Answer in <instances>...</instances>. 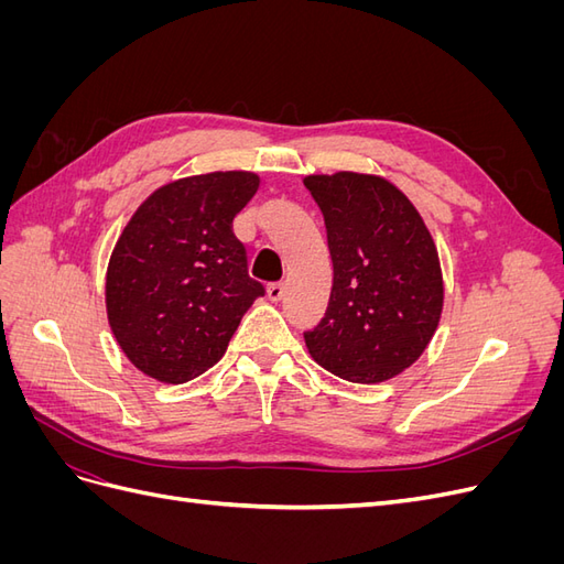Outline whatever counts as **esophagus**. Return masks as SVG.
Returning <instances> with one entry per match:
<instances>
[{
  "label": "esophagus",
  "mask_w": 564,
  "mask_h": 564,
  "mask_svg": "<svg viewBox=\"0 0 564 564\" xmlns=\"http://www.w3.org/2000/svg\"><path fill=\"white\" fill-rule=\"evenodd\" d=\"M282 296H284V284H282V282L268 284V299H270V301H280Z\"/></svg>",
  "instance_id": "34e87169"
}]
</instances>
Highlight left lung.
<instances>
[{
	"instance_id": "1",
	"label": "left lung",
	"mask_w": 564,
	"mask_h": 564,
	"mask_svg": "<svg viewBox=\"0 0 564 564\" xmlns=\"http://www.w3.org/2000/svg\"><path fill=\"white\" fill-rule=\"evenodd\" d=\"M324 216L334 263L329 305L303 332L313 360L352 383L398 377L437 329L442 272L423 218L395 185L338 172L303 181Z\"/></svg>"
}]
</instances>
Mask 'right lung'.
I'll return each instance as SVG.
<instances>
[{
	"mask_svg": "<svg viewBox=\"0 0 564 564\" xmlns=\"http://www.w3.org/2000/svg\"><path fill=\"white\" fill-rule=\"evenodd\" d=\"M259 191L249 172L169 183L131 216L110 256L108 322L148 377L185 383L224 357L265 286L249 278L232 218Z\"/></svg>",
	"mask_w": 564,
	"mask_h": 564,
	"instance_id": "1",
	"label": "right lung"
}]
</instances>
